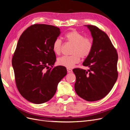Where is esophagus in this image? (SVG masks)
Wrapping results in <instances>:
<instances>
[{"mask_svg": "<svg viewBox=\"0 0 130 130\" xmlns=\"http://www.w3.org/2000/svg\"><path fill=\"white\" fill-rule=\"evenodd\" d=\"M67 72L68 73H72L73 72V70L72 69H70V68H67Z\"/></svg>", "mask_w": 130, "mask_h": 130, "instance_id": "34e87169", "label": "esophagus"}]
</instances>
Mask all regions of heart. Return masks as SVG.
<instances>
[{
    "label": "heart",
    "instance_id": "1",
    "mask_svg": "<svg viewBox=\"0 0 130 130\" xmlns=\"http://www.w3.org/2000/svg\"><path fill=\"white\" fill-rule=\"evenodd\" d=\"M67 41L73 44L70 56H63L59 57L57 63L59 65L67 68H72L80 61V58H86L88 57L93 50V42L92 39L78 31L73 30L69 31L65 35ZM63 46V42L60 38L54 40L53 44L54 52L57 55L60 54Z\"/></svg>",
    "mask_w": 130,
    "mask_h": 130
}]
</instances>
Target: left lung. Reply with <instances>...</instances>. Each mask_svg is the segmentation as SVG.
<instances>
[{"mask_svg": "<svg viewBox=\"0 0 130 130\" xmlns=\"http://www.w3.org/2000/svg\"><path fill=\"white\" fill-rule=\"evenodd\" d=\"M93 37V50L83 63L88 70H73L76 76L75 90L77 95L88 101L103 99L111 91L118 76V56L108 35L99 27L86 25Z\"/></svg>", "mask_w": 130, "mask_h": 130, "instance_id": "8db88e82", "label": "left lung"}]
</instances>
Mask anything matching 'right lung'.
Listing matches in <instances>:
<instances>
[{
    "instance_id": "obj_1",
    "label": "right lung",
    "mask_w": 130,
    "mask_h": 130,
    "mask_svg": "<svg viewBox=\"0 0 130 130\" xmlns=\"http://www.w3.org/2000/svg\"><path fill=\"white\" fill-rule=\"evenodd\" d=\"M60 33L56 26L36 24L19 37L12 63L18 91L31 103L40 104L52 99L67 73L65 67H53L56 55L53 44Z\"/></svg>"
}]
</instances>
